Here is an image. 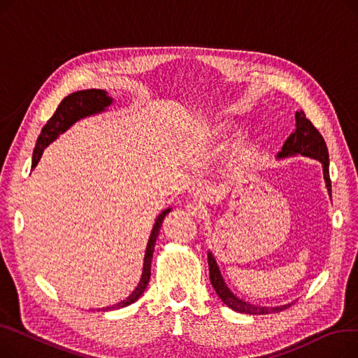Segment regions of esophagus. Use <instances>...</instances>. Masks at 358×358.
<instances>
[{"label":"esophagus","mask_w":358,"mask_h":358,"mask_svg":"<svg viewBox=\"0 0 358 358\" xmlns=\"http://www.w3.org/2000/svg\"><path fill=\"white\" fill-rule=\"evenodd\" d=\"M185 210L189 215L194 216V217H204L206 215V208L204 204L200 203V201H193V203H189L185 206Z\"/></svg>","instance_id":"esophagus-1"}]
</instances>
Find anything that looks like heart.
Here are the masks:
<instances>
[{"instance_id":"obj_1","label":"heart","mask_w":358,"mask_h":358,"mask_svg":"<svg viewBox=\"0 0 358 358\" xmlns=\"http://www.w3.org/2000/svg\"><path fill=\"white\" fill-rule=\"evenodd\" d=\"M224 138H227V126H224L223 123H213L204 131V141H206V145H208L209 148L219 146L224 141ZM241 148H242V139L236 141V143L234 145L231 159L238 157Z\"/></svg>"}]
</instances>
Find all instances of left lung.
I'll return each mask as SVG.
<instances>
[{
	"instance_id": "1",
	"label": "left lung",
	"mask_w": 358,
	"mask_h": 358,
	"mask_svg": "<svg viewBox=\"0 0 358 358\" xmlns=\"http://www.w3.org/2000/svg\"><path fill=\"white\" fill-rule=\"evenodd\" d=\"M294 119H296V129L287 138L280 152L277 154V159L302 155V157H308L321 162L327 190L331 197L332 189H331V178H329V155H328L327 143L322 135L319 134L317 129L312 124V122L306 119L303 111H296ZM208 262H209V271H210L209 273L210 283L216 294L220 297L222 302L232 310L239 313H247V315H268V313H277V312L285 310L292 305V303H287L283 306L268 308V306H257L250 302H245V300H242L236 294H234L232 290L228 287V285L224 283L217 262L215 259V255L210 251L208 252Z\"/></svg>"
}]
</instances>
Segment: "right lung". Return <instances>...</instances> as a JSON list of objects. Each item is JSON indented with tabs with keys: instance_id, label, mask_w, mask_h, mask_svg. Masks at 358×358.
<instances>
[{
	"instance_id": "add662e5",
	"label": "right lung",
	"mask_w": 358,
	"mask_h": 358,
	"mask_svg": "<svg viewBox=\"0 0 358 358\" xmlns=\"http://www.w3.org/2000/svg\"><path fill=\"white\" fill-rule=\"evenodd\" d=\"M113 99L108 97L107 91L104 90H83V91H77L69 94L68 97H65L61 104L56 108L55 115L48 120V123L43 126L42 134L37 138L36 142V148L33 152V159H31V168H34L37 165V162L41 161L42 154L45 148H48L53 141H56L59 138V135L65 134V131L73 124L77 123L81 119L90 117V116H96L99 113H103L107 110L108 106H111ZM171 212V209H165L155 220V224L152 228V232H150L148 245H146V251H145V258H143V270H142V277L138 287L131 292V294L129 297H126L122 302L113 305V306H107V308H101L97 310H115V309H122L126 308L131 303H135L136 300L143 294L148 283H149V277H150V262H152V255H154V250H155V243H157V238L159 235V229L162 227V222L165 219V216Z\"/></svg>"
}]
</instances>
